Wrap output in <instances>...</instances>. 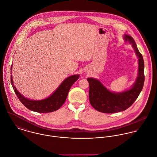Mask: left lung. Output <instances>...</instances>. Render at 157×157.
<instances>
[{
  "instance_id": "obj_1",
  "label": "left lung",
  "mask_w": 157,
  "mask_h": 157,
  "mask_svg": "<svg viewBox=\"0 0 157 157\" xmlns=\"http://www.w3.org/2000/svg\"><path fill=\"white\" fill-rule=\"evenodd\" d=\"M125 41L132 44L138 58V75L133 87L121 93H113L108 90L98 80L89 78V101L97 111L105 113H113L124 111L130 107L137 99L143 89L144 82V63L134 39L128 35L124 36Z\"/></svg>"
}]
</instances>
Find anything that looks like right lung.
<instances>
[{
  "label": "right lung",
  "mask_w": 157,
  "mask_h": 157,
  "mask_svg": "<svg viewBox=\"0 0 157 157\" xmlns=\"http://www.w3.org/2000/svg\"><path fill=\"white\" fill-rule=\"evenodd\" d=\"M79 77V75L69 76L63 81L56 90L50 97L39 101L29 99L21 94L13 84L11 75V83L17 97L27 109L39 113H49L58 110L63 105L66 100L69 90L74 82L78 79Z\"/></svg>",
  "instance_id": "obj_1"
}]
</instances>
